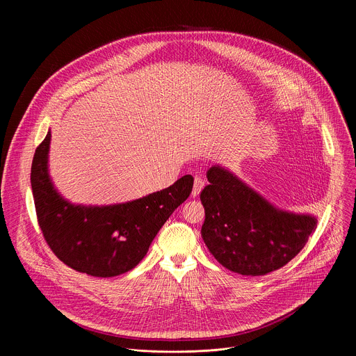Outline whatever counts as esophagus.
<instances>
[{
    "instance_id": "obj_1",
    "label": "esophagus",
    "mask_w": 356,
    "mask_h": 356,
    "mask_svg": "<svg viewBox=\"0 0 356 356\" xmlns=\"http://www.w3.org/2000/svg\"><path fill=\"white\" fill-rule=\"evenodd\" d=\"M202 187H204V180H202L200 176H195V177H194V186H193V191H191L193 197L198 195V194H200V191L202 190Z\"/></svg>"
}]
</instances>
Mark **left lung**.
<instances>
[{"mask_svg":"<svg viewBox=\"0 0 356 356\" xmlns=\"http://www.w3.org/2000/svg\"><path fill=\"white\" fill-rule=\"evenodd\" d=\"M200 194L206 220L201 236L228 270L264 276L283 268L304 248L317 220L275 209L228 170L214 166Z\"/></svg>","mask_w":356,"mask_h":356,"instance_id":"8db88e82","label":"left lung"}]
</instances>
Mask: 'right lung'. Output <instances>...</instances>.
<instances>
[{"instance_id":"right-lung-1","label":"right lung","mask_w":356,"mask_h":356,"mask_svg":"<svg viewBox=\"0 0 356 356\" xmlns=\"http://www.w3.org/2000/svg\"><path fill=\"white\" fill-rule=\"evenodd\" d=\"M50 132L35 150L31 184L39 228L49 248L69 268L95 277H114L134 269L173 211L187 200L193 177L125 204L73 206L47 175Z\"/></svg>"}]
</instances>
